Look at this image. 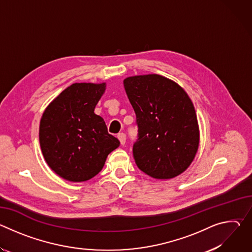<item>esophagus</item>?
I'll return each instance as SVG.
<instances>
[{"label":"esophagus","instance_id":"1","mask_svg":"<svg viewBox=\"0 0 252 252\" xmlns=\"http://www.w3.org/2000/svg\"><path fill=\"white\" fill-rule=\"evenodd\" d=\"M118 137H119V139H120V141H121V145H125L126 143V133H124V132H121V133H119L118 134Z\"/></svg>","mask_w":252,"mask_h":252}]
</instances>
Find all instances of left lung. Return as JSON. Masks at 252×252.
I'll list each match as a JSON object with an SVG mask.
<instances>
[{
    "mask_svg": "<svg viewBox=\"0 0 252 252\" xmlns=\"http://www.w3.org/2000/svg\"><path fill=\"white\" fill-rule=\"evenodd\" d=\"M133 107L138 138L132 153L137 167L157 179H170L190 165L199 147L193 103L186 91L157 74L124 80Z\"/></svg>",
    "mask_w": 252,
    "mask_h": 252,
    "instance_id": "1",
    "label": "left lung"
}]
</instances>
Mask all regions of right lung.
Masks as SVG:
<instances>
[{
  "label": "right lung",
  "mask_w": 252,
  "mask_h": 252,
  "mask_svg": "<svg viewBox=\"0 0 252 252\" xmlns=\"http://www.w3.org/2000/svg\"><path fill=\"white\" fill-rule=\"evenodd\" d=\"M106 84L76 83L64 89L47 107L40 123V145L48 165L71 183L87 182L103 167L120 147L107 132L94 107Z\"/></svg>",
  "instance_id": "1"
}]
</instances>
